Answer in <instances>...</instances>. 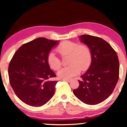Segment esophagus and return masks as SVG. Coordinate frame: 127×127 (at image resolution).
I'll list each match as a JSON object with an SVG mask.
<instances>
[{
    "label": "esophagus",
    "instance_id": "esophagus-1",
    "mask_svg": "<svg viewBox=\"0 0 127 127\" xmlns=\"http://www.w3.org/2000/svg\"><path fill=\"white\" fill-rule=\"evenodd\" d=\"M63 81L68 82H69V83H70V82H71V80H70V79H63Z\"/></svg>",
    "mask_w": 127,
    "mask_h": 127
}]
</instances>
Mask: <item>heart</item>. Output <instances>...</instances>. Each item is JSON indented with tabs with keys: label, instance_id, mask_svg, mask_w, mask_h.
I'll return each instance as SVG.
<instances>
[{
	"label": "heart",
	"instance_id": "b5f03b06",
	"mask_svg": "<svg viewBox=\"0 0 127 127\" xmlns=\"http://www.w3.org/2000/svg\"><path fill=\"white\" fill-rule=\"evenodd\" d=\"M57 51L62 57H68V64L66 67L62 68L58 72L60 79H69L76 76L80 70H86L92 61L91 51L86 45H79L70 41H65L59 44ZM47 62L53 69L57 70L61 68V61L54 53L50 52L47 56Z\"/></svg>",
	"mask_w": 127,
	"mask_h": 127
}]
</instances>
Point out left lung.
Wrapping results in <instances>:
<instances>
[{
	"instance_id": "obj_1",
	"label": "left lung",
	"mask_w": 127,
	"mask_h": 127,
	"mask_svg": "<svg viewBox=\"0 0 127 127\" xmlns=\"http://www.w3.org/2000/svg\"><path fill=\"white\" fill-rule=\"evenodd\" d=\"M79 40L90 49L91 64L78 80L79 87L73 92L82 102L96 105L112 94L119 79V62L115 51L102 38L89 35Z\"/></svg>"
}]
</instances>
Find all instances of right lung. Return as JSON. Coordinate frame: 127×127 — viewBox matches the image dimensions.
Segmentation results:
<instances>
[{
	"label": "right lung",
	"instance_id": "add662e5",
	"mask_svg": "<svg viewBox=\"0 0 127 127\" xmlns=\"http://www.w3.org/2000/svg\"><path fill=\"white\" fill-rule=\"evenodd\" d=\"M58 41L39 37L21 46L8 67L10 84L20 99L30 106L39 107L50 100L55 92L56 75L47 56Z\"/></svg>",
	"mask_w": 127,
	"mask_h": 127
}]
</instances>
